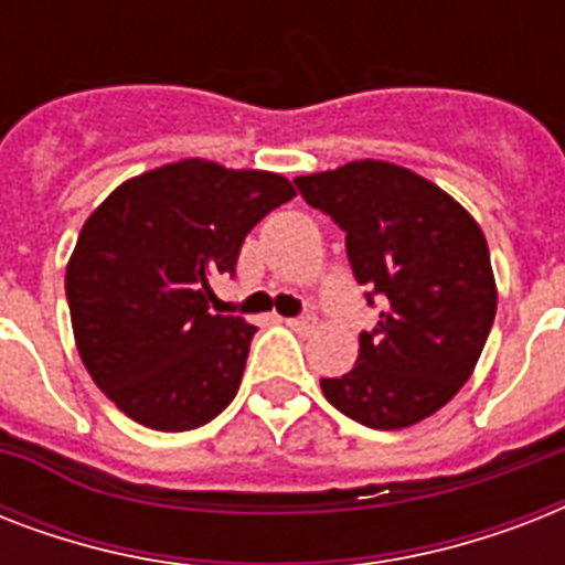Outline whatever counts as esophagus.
Returning <instances> with one entry per match:
<instances>
[{"mask_svg": "<svg viewBox=\"0 0 565 565\" xmlns=\"http://www.w3.org/2000/svg\"><path fill=\"white\" fill-rule=\"evenodd\" d=\"M287 326L296 331V334H313L317 331V317H310V313H301V317H292V319H284Z\"/></svg>", "mask_w": 565, "mask_h": 565, "instance_id": "obj_1", "label": "esophagus"}]
</instances>
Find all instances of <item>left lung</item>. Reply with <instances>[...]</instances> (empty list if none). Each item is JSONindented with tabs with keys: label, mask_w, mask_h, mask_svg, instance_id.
Returning <instances> with one entry per match:
<instances>
[{
	"label": "left lung",
	"mask_w": 565,
	"mask_h": 565,
	"mask_svg": "<svg viewBox=\"0 0 565 565\" xmlns=\"http://www.w3.org/2000/svg\"><path fill=\"white\" fill-rule=\"evenodd\" d=\"M296 188L345 231L354 278L384 308L361 331L354 370L322 377V393L366 428L428 419L469 381L495 319L481 225L446 190L386 161L301 175Z\"/></svg>",
	"instance_id": "8db88e82"
}]
</instances>
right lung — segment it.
Masks as SVG:
<instances>
[{"label": "right lung", "mask_w": 565, "mask_h": 565, "mask_svg": "<svg viewBox=\"0 0 565 565\" xmlns=\"http://www.w3.org/2000/svg\"><path fill=\"white\" fill-rule=\"evenodd\" d=\"M296 190L284 175L190 158L119 184L87 216L66 264L84 366L154 430H193L237 395L257 328L207 310L257 222Z\"/></svg>", "instance_id": "1"}]
</instances>
